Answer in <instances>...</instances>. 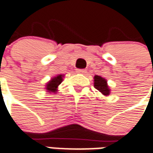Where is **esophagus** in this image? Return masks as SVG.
<instances>
[{"instance_id":"esophagus-1","label":"esophagus","mask_w":153,"mask_h":153,"mask_svg":"<svg viewBox=\"0 0 153 153\" xmlns=\"http://www.w3.org/2000/svg\"><path fill=\"white\" fill-rule=\"evenodd\" d=\"M76 72L81 73V74H85L86 72V70L85 69H76Z\"/></svg>"}]
</instances>
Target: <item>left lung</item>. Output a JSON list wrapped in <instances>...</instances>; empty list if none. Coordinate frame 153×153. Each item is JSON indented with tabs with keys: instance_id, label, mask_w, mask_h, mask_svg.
Masks as SVG:
<instances>
[{
	"instance_id": "1",
	"label": "left lung",
	"mask_w": 153,
	"mask_h": 153,
	"mask_svg": "<svg viewBox=\"0 0 153 153\" xmlns=\"http://www.w3.org/2000/svg\"><path fill=\"white\" fill-rule=\"evenodd\" d=\"M94 86L105 96H108L110 94V89H109L108 85L106 79L102 78L100 76H94Z\"/></svg>"
}]
</instances>
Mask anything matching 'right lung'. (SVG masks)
Wrapping results in <instances>:
<instances>
[{"mask_svg":"<svg viewBox=\"0 0 153 153\" xmlns=\"http://www.w3.org/2000/svg\"><path fill=\"white\" fill-rule=\"evenodd\" d=\"M63 75H58L51 79V81L46 84L45 89L47 90L49 93H55L56 92L58 86L61 84V82L63 81Z\"/></svg>","mask_w":153,"mask_h":153,"instance_id":"obj_1","label":"right lung"}]
</instances>
